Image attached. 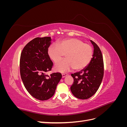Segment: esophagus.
Listing matches in <instances>:
<instances>
[{
	"label": "esophagus",
	"instance_id": "34e87169",
	"mask_svg": "<svg viewBox=\"0 0 127 127\" xmlns=\"http://www.w3.org/2000/svg\"><path fill=\"white\" fill-rule=\"evenodd\" d=\"M68 74H62V77H63V78H64L65 77L68 76Z\"/></svg>",
	"mask_w": 127,
	"mask_h": 127
}]
</instances>
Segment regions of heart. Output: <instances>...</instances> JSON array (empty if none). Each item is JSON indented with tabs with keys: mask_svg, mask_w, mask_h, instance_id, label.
Segmentation results:
<instances>
[{
	"mask_svg": "<svg viewBox=\"0 0 127 127\" xmlns=\"http://www.w3.org/2000/svg\"><path fill=\"white\" fill-rule=\"evenodd\" d=\"M50 58L57 63L66 55L67 59L56 64L55 69L64 72L74 68L82 70L89 64L93 57V49L91 46L76 38L64 39L59 43L50 45L48 50Z\"/></svg>",
	"mask_w": 127,
	"mask_h": 127,
	"instance_id": "1",
	"label": "heart"
}]
</instances>
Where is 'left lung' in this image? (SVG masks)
<instances>
[{"label": "left lung", "instance_id": "obj_1", "mask_svg": "<svg viewBox=\"0 0 127 127\" xmlns=\"http://www.w3.org/2000/svg\"><path fill=\"white\" fill-rule=\"evenodd\" d=\"M94 53L90 63L80 71L71 75L74 83L70 87L72 94L79 99H86L95 94L100 86L104 75L103 56L100 49L91 40Z\"/></svg>", "mask_w": 127, "mask_h": 127}]
</instances>
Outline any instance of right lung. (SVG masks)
<instances>
[{
  "mask_svg": "<svg viewBox=\"0 0 127 127\" xmlns=\"http://www.w3.org/2000/svg\"><path fill=\"white\" fill-rule=\"evenodd\" d=\"M51 37H36L27 44L21 53L20 74L22 82L29 93L41 101L54 95L58 84L62 77L59 72L50 76L53 63L48 54L51 44Z\"/></svg>",
  "mask_w": 127,
  "mask_h": 127,
  "instance_id": "right-lung-1",
  "label": "right lung"
}]
</instances>
